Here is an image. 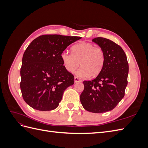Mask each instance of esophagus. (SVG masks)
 <instances>
[{"instance_id": "1", "label": "esophagus", "mask_w": 148, "mask_h": 148, "mask_svg": "<svg viewBox=\"0 0 148 148\" xmlns=\"http://www.w3.org/2000/svg\"><path fill=\"white\" fill-rule=\"evenodd\" d=\"M75 83H79V82H82V79H80L79 78L75 77Z\"/></svg>"}]
</instances>
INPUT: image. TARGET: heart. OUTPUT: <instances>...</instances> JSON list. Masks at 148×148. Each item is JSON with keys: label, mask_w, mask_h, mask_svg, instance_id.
I'll use <instances>...</instances> for the list:
<instances>
[{"label": "heart", "mask_w": 148, "mask_h": 148, "mask_svg": "<svg viewBox=\"0 0 148 148\" xmlns=\"http://www.w3.org/2000/svg\"><path fill=\"white\" fill-rule=\"evenodd\" d=\"M71 52L63 51L60 54L64 68L72 73L81 65L77 75L86 78L91 75L95 77L99 74L104 64L105 56L102 49L90 42H81L71 48Z\"/></svg>", "instance_id": "b5f03b06"}]
</instances>
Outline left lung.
Here are the masks:
<instances>
[{"mask_svg":"<svg viewBox=\"0 0 148 148\" xmlns=\"http://www.w3.org/2000/svg\"><path fill=\"white\" fill-rule=\"evenodd\" d=\"M92 41L104 53L103 68L91 81H84L80 101L84 109L103 113L114 109L124 96L128 81V64L125 52L110 39L98 37Z\"/></svg>","mask_w":148,"mask_h":148,"instance_id":"1","label":"left lung"}]
</instances>
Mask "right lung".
Listing matches in <instances>:
<instances>
[{
  "label": "right lung",
  "mask_w": 148,
  "mask_h": 148,
  "mask_svg": "<svg viewBox=\"0 0 148 148\" xmlns=\"http://www.w3.org/2000/svg\"><path fill=\"white\" fill-rule=\"evenodd\" d=\"M81 37L42 35L31 42L22 59L20 88L23 99L34 109H56L74 76L64 68L60 54Z\"/></svg>",
  "instance_id": "1"
}]
</instances>
